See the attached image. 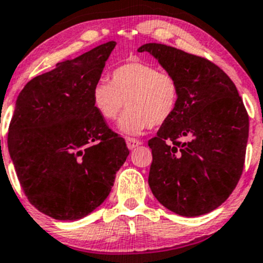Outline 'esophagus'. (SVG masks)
<instances>
[{
    "label": "esophagus",
    "mask_w": 263,
    "mask_h": 263,
    "mask_svg": "<svg viewBox=\"0 0 263 263\" xmlns=\"http://www.w3.org/2000/svg\"><path fill=\"white\" fill-rule=\"evenodd\" d=\"M126 143H127V147H128L129 149H134L140 145H142V141L136 140V138H132V137H127L126 138Z\"/></svg>",
    "instance_id": "34e87169"
}]
</instances>
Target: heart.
I'll return each mask as SVG.
<instances>
[{"mask_svg":"<svg viewBox=\"0 0 263 263\" xmlns=\"http://www.w3.org/2000/svg\"><path fill=\"white\" fill-rule=\"evenodd\" d=\"M92 105L101 117L118 122L126 135H141L151 126H161L177 111L181 97L178 80L140 61L126 62L111 72V82L101 79L92 88Z\"/></svg>","mask_w":263,"mask_h":263,"instance_id":"b5f03b06","label":"heart"}]
</instances>
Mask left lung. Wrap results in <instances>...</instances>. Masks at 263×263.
<instances>
[{
    "mask_svg": "<svg viewBox=\"0 0 263 263\" xmlns=\"http://www.w3.org/2000/svg\"><path fill=\"white\" fill-rule=\"evenodd\" d=\"M178 80L177 111L148 141L152 149L148 184L170 211L196 217L229 198L243 171L249 115L237 88L218 66L182 50L146 43Z\"/></svg>",
    "mask_w": 263,
    "mask_h": 263,
    "instance_id": "left-lung-1",
    "label": "left lung"
}]
</instances>
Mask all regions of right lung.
I'll list each match as a JSON object with an SVG mask.
<instances>
[{
	"instance_id": "add662e5",
	"label": "right lung",
	"mask_w": 263,
	"mask_h": 263,
	"mask_svg": "<svg viewBox=\"0 0 263 263\" xmlns=\"http://www.w3.org/2000/svg\"><path fill=\"white\" fill-rule=\"evenodd\" d=\"M116 42L34 77L20 92L7 145L28 201L54 220L85 217L107 198L129 151L92 105Z\"/></svg>"
}]
</instances>
